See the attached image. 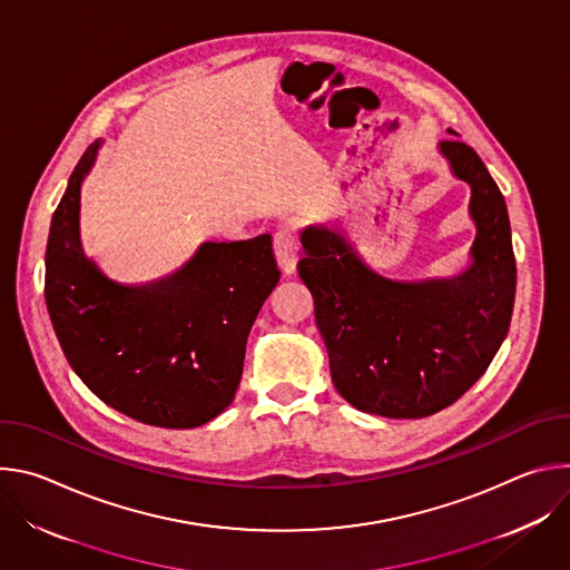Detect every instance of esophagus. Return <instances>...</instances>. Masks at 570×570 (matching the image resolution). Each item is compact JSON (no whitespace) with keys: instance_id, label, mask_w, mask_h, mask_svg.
Returning a JSON list of instances; mask_svg holds the SVG:
<instances>
[{"instance_id":"34e87169","label":"esophagus","mask_w":570,"mask_h":570,"mask_svg":"<svg viewBox=\"0 0 570 570\" xmlns=\"http://www.w3.org/2000/svg\"><path fill=\"white\" fill-rule=\"evenodd\" d=\"M273 248H275V257L277 264L284 273H293L295 271V262L299 255V243H297V232L293 227H282L275 232V240H273Z\"/></svg>"}]
</instances>
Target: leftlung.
Segmentation results:
<instances>
[{"label":"left lung","mask_w":570,"mask_h":570,"mask_svg":"<svg viewBox=\"0 0 570 570\" xmlns=\"http://www.w3.org/2000/svg\"><path fill=\"white\" fill-rule=\"evenodd\" d=\"M440 150L471 187L478 234L462 275L392 282L341 234L302 232L297 275L313 295L332 381L363 413L420 420L446 409L490 367L510 330L517 264L505 198L469 144L451 137Z\"/></svg>","instance_id":"left-lung-1"}]
</instances>
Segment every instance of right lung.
<instances>
[{
    "label": "right lung",
    "instance_id": "obj_1",
    "mask_svg": "<svg viewBox=\"0 0 570 570\" xmlns=\"http://www.w3.org/2000/svg\"><path fill=\"white\" fill-rule=\"evenodd\" d=\"M99 141L78 159L47 238L45 297L58 343L115 411L194 429L232 403L253 324L279 282L271 234L203 243L178 273L144 286L104 277L80 253L78 194Z\"/></svg>",
    "mask_w": 570,
    "mask_h": 570
}]
</instances>
